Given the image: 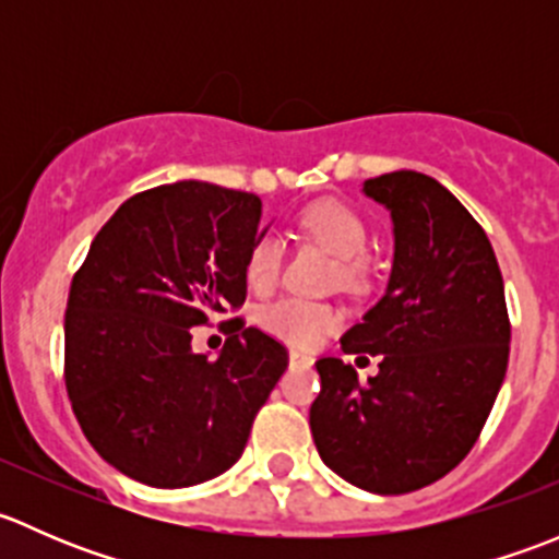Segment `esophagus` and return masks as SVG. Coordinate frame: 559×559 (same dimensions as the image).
<instances>
[{
    "mask_svg": "<svg viewBox=\"0 0 559 559\" xmlns=\"http://www.w3.org/2000/svg\"><path fill=\"white\" fill-rule=\"evenodd\" d=\"M289 362L292 365H302V368H311L313 357H311V354H302V352H289Z\"/></svg>",
    "mask_w": 559,
    "mask_h": 559,
    "instance_id": "34e87169",
    "label": "esophagus"
}]
</instances>
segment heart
Wrapping results in <instances>:
<instances>
[{"label": "heart", "instance_id": "1", "mask_svg": "<svg viewBox=\"0 0 559 559\" xmlns=\"http://www.w3.org/2000/svg\"><path fill=\"white\" fill-rule=\"evenodd\" d=\"M302 233L311 235L332 257L341 259V278L357 284L362 278L359 257L368 248V222L357 207L341 200H321L308 205L300 216ZM284 264V243L275 235H262L246 257V284L257 295L275 289ZM259 324L275 337L295 346H316L330 330L341 324V311L330 302L306 300V297H286L262 308Z\"/></svg>", "mask_w": 559, "mask_h": 559}]
</instances>
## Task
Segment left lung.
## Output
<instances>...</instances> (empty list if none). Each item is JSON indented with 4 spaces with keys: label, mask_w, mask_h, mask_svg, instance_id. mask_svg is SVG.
Here are the masks:
<instances>
[{
    "label": "left lung",
    "mask_w": 559,
    "mask_h": 559,
    "mask_svg": "<svg viewBox=\"0 0 559 559\" xmlns=\"http://www.w3.org/2000/svg\"><path fill=\"white\" fill-rule=\"evenodd\" d=\"M386 207L394 259L384 297L341 337L381 354L368 384L337 357L316 362L311 432L326 467L379 495H405L454 471L492 411L509 368L511 324L489 238L430 175L365 180Z\"/></svg>",
    "instance_id": "left-lung-1"
}]
</instances>
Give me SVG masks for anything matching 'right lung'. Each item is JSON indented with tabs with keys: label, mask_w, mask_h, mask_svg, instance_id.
Here are the masks:
<instances>
[{
	"label": "right lung",
	"mask_w": 559,
	"mask_h": 559,
	"mask_svg": "<svg viewBox=\"0 0 559 559\" xmlns=\"http://www.w3.org/2000/svg\"><path fill=\"white\" fill-rule=\"evenodd\" d=\"M257 194L178 180L129 197L70 286L64 384L83 436L148 487H194L243 454L289 354L243 319L216 359L191 326L246 300V257L264 235Z\"/></svg>",
	"instance_id": "add662e5"
}]
</instances>
